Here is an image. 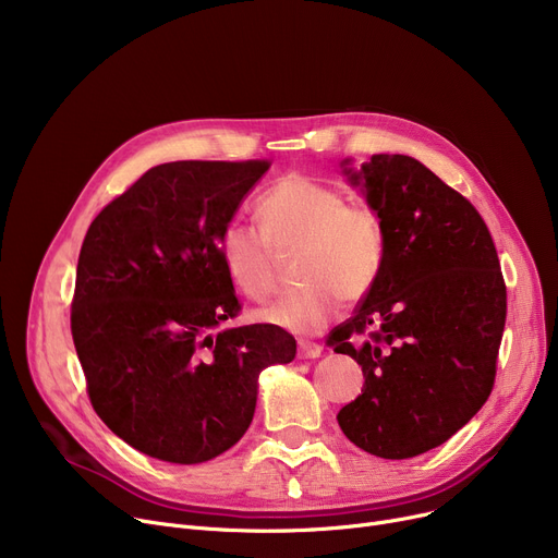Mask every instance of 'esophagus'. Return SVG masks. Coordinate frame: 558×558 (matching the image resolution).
<instances>
[{"label": "esophagus", "mask_w": 558, "mask_h": 558, "mask_svg": "<svg viewBox=\"0 0 558 558\" xmlns=\"http://www.w3.org/2000/svg\"><path fill=\"white\" fill-rule=\"evenodd\" d=\"M324 353V348L314 341H299V357L301 360H316Z\"/></svg>", "instance_id": "34e87169"}]
</instances>
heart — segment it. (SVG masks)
Masks as SVG:
<instances>
[{"label": "heart", "mask_w": 558, "mask_h": 558, "mask_svg": "<svg viewBox=\"0 0 558 558\" xmlns=\"http://www.w3.org/2000/svg\"><path fill=\"white\" fill-rule=\"evenodd\" d=\"M264 231L230 221L219 238L223 267L244 296L267 299L276 287V251L299 248V276L307 282L257 310L276 328L314 335L324 330L341 301L364 299L383 271L387 232L368 203H345V194L305 173L282 175L257 203Z\"/></svg>", "instance_id": "obj_1"}]
</instances>
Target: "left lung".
<instances>
[{"label":"left lung","mask_w":558,"mask_h":558,"mask_svg":"<svg viewBox=\"0 0 558 558\" xmlns=\"http://www.w3.org/2000/svg\"><path fill=\"white\" fill-rule=\"evenodd\" d=\"M353 185L387 232L377 282L328 345L350 355L364 389L337 414L357 448L383 459L423 454L471 421L495 383L507 284L475 205L409 156H371Z\"/></svg>","instance_id":"left-lung-1"}]
</instances>
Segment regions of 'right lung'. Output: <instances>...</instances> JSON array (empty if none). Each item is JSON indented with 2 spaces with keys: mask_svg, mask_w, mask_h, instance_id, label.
I'll return each mask as SVG.
<instances>
[{
  "mask_svg": "<svg viewBox=\"0 0 558 558\" xmlns=\"http://www.w3.org/2000/svg\"><path fill=\"white\" fill-rule=\"evenodd\" d=\"M269 160L151 167L87 228L72 337L99 418L169 463L210 461L240 441L257 375L296 357L271 324L226 328L242 303L219 238Z\"/></svg>",
  "mask_w": 558,
  "mask_h": 558,
  "instance_id": "right-lung-1",
  "label": "right lung"
}]
</instances>
